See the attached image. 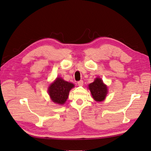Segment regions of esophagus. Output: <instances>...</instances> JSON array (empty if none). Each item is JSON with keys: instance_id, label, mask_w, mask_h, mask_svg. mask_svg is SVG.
Instances as JSON below:
<instances>
[{"instance_id": "34e87169", "label": "esophagus", "mask_w": 151, "mask_h": 151, "mask_svg": "<svg viewBox=\"0 0 151 151\" xmlns=\"http://www.w3.org/2000/svg\"><path fill=\"white\" fill-rule=\"evenodd\" d=\"M78 85L79 86H83V80H80L78 81Z\"/></svg>"}]
</instances>
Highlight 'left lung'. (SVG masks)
<instances>
[{
    "mask_svg": "<svg viewBox=\"0 0 151 151\" xmlns=\"http://www.w3.org/2000/svg\"><path fill=\"white\" fill-rule=\"evenodd\" d=\"M89 89L93 99L97 101H103L107 94V86H106L99 78H96L95 81L90 83Z\"/></svg>",
    "mask_w": 151,
    "mask_h": 151,
    "instance_id": "8db88e82",
    "label": "left lung"
}]
</instances>
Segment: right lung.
<instances>
[{
    "instance_id": "right-lung-1",
    "label": "right lung",
    "mask_w": 151,
    "mask_h": 151,
    "mask_svg": "<svg viewBox=\"0 0 151 151\" xmlns=\"http://www.w3.org/2000/svg\"><path fill=\"white\" fill-rule=\"evenodd\" d=\"M74 85L58 78L48 88V93L52 101L58 104L63 105L65 103L70 90L73 88Z\"/></svg>"
}]
</instances>
